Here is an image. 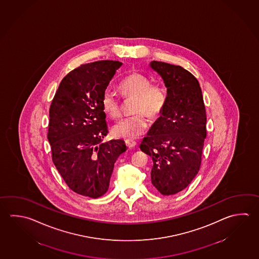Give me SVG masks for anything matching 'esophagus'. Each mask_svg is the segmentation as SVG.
<instances>
[{
  "mask_svg": "<svg viewBox=\"0 0 259 259\" xmlns=\"http://www.w3.org/2000/svg\"><path fill=\"white\" fill-rule=\"evenodd\" d=\"M125 143H126V146H127L128 149H133V148H135L137 145L136 141H132V140H126Z\"/></svg>",
  "mask_w": 259,
  "mask_h": 259,
  "instance_id": "1",
  "label": "esophagus"
}]
</instances>
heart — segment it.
<instances>
[{"instance_id":"1","label":"heart","mask_w":259,"mask_h":259,"mask_svg":"<svg viewBox=\"0 0 259 259\" xmlns=\"http://www.w3.org/2000/svg\"><path fill=\"white\" fill-rule=\"evenodd\" d=\"M151 80L140 73L126 76L119 84V91L126 98H134L133 111L131 117L118 120L113 126V134L127 140L136 139L143 134L148 127L149 118H155L160 115L166 104V92L159 84H151ZM101 106L104 112L116 118L119 115V103L116 95L110 90H105L101 96Z\"/></svg>"}]
</instances>
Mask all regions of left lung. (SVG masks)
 Returning a JSON list of instances; mask_svg holds the SVG:
<instances>
[{
  "label": "left lung",
  "mask_w": 259,
  "mask_h": 259,
  "mask_svg": "<svg viewBox=\"0 0 259 259\" xmlns=\"http://www.w3.org/2000/svg\"><path fill=\"white\" fill-rule=\"evenodd\" d=\"M150 66L167 88L160 117L141 141V151L151 156V184L162 195L186 188L197 175L204 139L206 112L198 80L180 66L151 61Z\"/></svg>",
  "instance_id": "1"
}]
</instances>
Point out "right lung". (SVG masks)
I'll return each mask as SVG.
<instances>
[{
    "instance_id": "obj_1",
    "label": "right lung",
    "mask_w": 259,
    "mask_h": 259,
    "mask_svg": "<svg viewBox=\"0 0 259 259\" xmlns=\"http://www.w3.org/2000/svg\"><path fill=\"white\" fill-rule=\"evenodd\" d=\"M122 63L82 65L63 78L49 109L47 139L58 172L75 193L98 198L108 191L114 163L126 151L122 140L108 134L101 96Z\"/></svg>"
}]
</instances>
